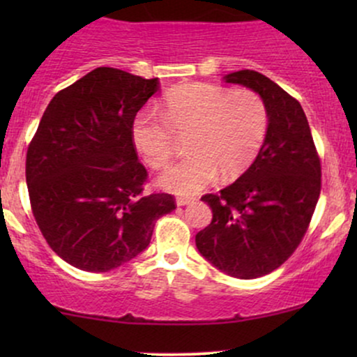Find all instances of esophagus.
I'll list each match as a JSON object with an SVG mask.
<instances>
[{"label":"esophagus","instance_id":"1","mask_svg":"<svg viewBox=\"0 0 357 357\" xmlns=\"http://www.w3.org/2000/svg\"><path fill=\"white\" fill-rule=\"evenodd\" d=\"M191 203H195V198H191V196H178V198H176V204H178V206H186V204Z\"/></svg>","mask_w":357,"mask_h":357}]
</instances>
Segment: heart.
<instances>
[{
    "mask_svg": "<svg viewBox=\"0 0 357 357\" xmlns=\"http://www.w3.org/2000/svg\"><path fill=\"white\" fill-rule=\"evenodd\" d=\"M159 112H137L130 136L147 165L161 167L174 151L170 130H188V154L158 176L159 188L174 195H196L218 173L223 178L243 173L267 136V107L250 89L230 92L213 84H183L167 90Z\"/></svg>",
    "mask_w": 357,
    "mask_h": 357,
    "instance_id": "heart-1",
    "label": "heart"
}]
</instances>
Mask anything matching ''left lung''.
I'll return each mask as SVG.
<instances>
[{
  "mask_svg": "<svg viewBox=\"0 0 357 357\" xmlns=\"http://www.w3.org/2000/svg\"><path fill=\"white\" fill-rule=\"evenodd\" d=\"M264 100L267 136L255 161L218 195H204L213 220L196 248L227 275L257 278L280 267L304 238L321 195V161L302 105L255 70L231 72Z\"/></svg>",
  "mask_w": 357,
  "mask_h": 357,
  "instance_id": "obj_1",
  "label": "left lung"
}]
</instances>
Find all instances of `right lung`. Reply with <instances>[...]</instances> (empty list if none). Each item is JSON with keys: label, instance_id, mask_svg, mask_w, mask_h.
Masks as SVG:
<instances>
[{"label": "right lung", "instance_id": "add662e5", "mask_svg": "<svg viewBox=\"0 0 357 357\" xmlns=\"http://www.w3.org/2000/svg\"><path fill=\"white\" fill-rule=\"evenodd\" d=\"M158 79L99 67L60 90L26 153L31 210L67 264L109 272L149 247L155 220L176 210L166 192L142 195L130 126Z\"/></svg>", "mask_w": 357, "mask_h": 357}]
</instances>
